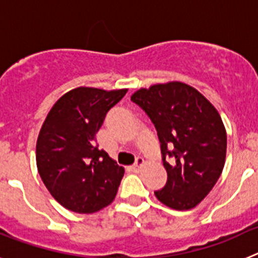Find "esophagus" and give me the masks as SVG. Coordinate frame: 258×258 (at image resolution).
<instances>
[{"instance_id": "obj_1", "label": "esophagus", "mask_w": 258, "mask_h": 258, "mask_svg": "<svg viewBox=\"0 0 258 258\" xmlns=\"http://www.w3.org/2000/svg\"><path fill=\"white\" fill-rule=\"evenodd\" d=\"M143 164H145V160H143L142 157H137L136 163L132 166V170H133V172H140V169L142 168Z\"/></svg>"}]
</instances>
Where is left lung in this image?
Instances as JSON below:
<instances>
[{"label": "left lung", "mask_w": 258, "mask_h": 258, "mask_svg": "<svg viewBox=\"0 0 258 258\" xmlns=\"http://www.w3.org/2000/svg\"><path fill=\"white\" fill-rule=\"evenodd\" d=\"M131 99L151 118L160 141L168 179L156 198L177 211L197 207L225 165L227 137L220 113L197 89L178 81L140 89Z\"/></svg>", "instance_id": "left-lung-1"}]
</instances>
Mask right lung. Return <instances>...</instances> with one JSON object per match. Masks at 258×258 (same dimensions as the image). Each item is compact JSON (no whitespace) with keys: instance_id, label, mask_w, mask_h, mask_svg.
<instances>
[{"instance_id":"1","label":"right lung","mask_w":258,"mask_h":258,"mask_svg":"<svg viewBox=\"0 0 258 258\" xmlns=\"http://www.w3.org/2000/svg\"><path fill=\"white\" fill-rule=\"evenodd\" d=\"M126 92L81 86L59 98L47 113L36 163L49 192L64 208L94 213L115 199L124 168L98 149L95 134Z\"/></svg>"}]
</instances>
